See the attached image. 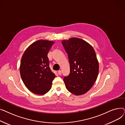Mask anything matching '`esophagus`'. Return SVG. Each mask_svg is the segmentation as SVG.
Segmentation results:
<instances>
[{"label": "esophagus", "mask_w": 125, "mask_h": 125, "mask_svg": "<svg viewBox=\"0 0 125 125\" xmlns=\"http://www.w3.org/2000/svg\"><path fill=\"white\" fill-rule=\"evenodd\" d=\"M58 73L59 74V75H61L62 74V71H61V70H59L58 71Z\"/></svg>", "instance_id": "esophagus-1"}]
</instances>
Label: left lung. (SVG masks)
Segmentation results:
<instances>
[{
	"instance_id": "left-lung-1",
	"label": "left lung",
	"mask_w": 125,
	"mask_h": 125,
	"mask_svg": "<svg viewBox=\"0 0 125 125\" xmlns=\"http://www.w3.org/2000/svg\"><path fill=\"white\" fill-rule=\"evenodd\" d=\"M62 43L68 54L70 73L64 77L67 90L75 95L87 93L96 82L99 63L96 52L90 43L83 39L72 37Z\"/></svg>"
}]
</instances>
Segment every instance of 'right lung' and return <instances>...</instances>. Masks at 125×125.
Returning a JSON list of instances; mask_svg holds the SVG:
<instances>
[{
	"instance_id": "right-lung-1",
	"label": "right lung",
	"mask_w": 125,
	"mask_h": 125,
	"mask_svg": "<svg viewBox=\"0 0 125 125\" xmlns=\"http://www.w3.org/2000/svg\"><path fill=\"white\" fill-rule=\"evenodd\" d=\"M54 41L40 39L31 44L22 57L20 72L27 88L37 95H44L52 88L56 75L49 67L48 54Z\"/></svg>"
}]
</instances>
